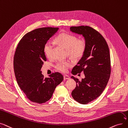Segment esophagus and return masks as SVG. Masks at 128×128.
Segmentation results:
<instances>
[{
    "label": "esophagus",
    "instance_id": "34e87169",
    "mask_svg": "<svg viewBox=\"0 0 128 128\" xmlns=\"http://www.w3.org/2000/svg\"><path fill=\"white\" fill-rule=\"evenodd\" d=\"M64 80H68V79L70 78V77L68 76L64 75Z\"/></svg>",
    "mask_w": 128,
    "mask_h": 128
}]
</instances>
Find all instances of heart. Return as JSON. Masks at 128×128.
Returning <instances> with one entry per match:
<instances>
[{"mask_svg": "<svg viewBox=\"0 0 128 128\" xmlns=\"http://www.w3.org/2000/svg\"><path fill=\"white\" fill-rule=\"evenodd\" d=\"M57 44L66 50L68 55L74 59H78L82 57L86 49V42L84 40L78 39L74 35L63 33L59 34L56 38ZM54 49L50 41L47 42L44 46V50L46 56L50 58ZM72 66L70 60L59 61L55 64L57 70L62 72H66L68 69Z\"/></svg>", "mask_w": 128, "mask_h": 128, "instance_id": "obj_1", "label": "heart"}]
</instances>
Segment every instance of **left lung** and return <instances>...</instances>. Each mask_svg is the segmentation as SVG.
I'll list each match as a JSON object with an SVG mask.
<instances>
[{
  "label": "left lung",
  "instance_id": "8db88e82",
  "mask_svg": "<svg viewBox=\"0 0 128 128\" xmlns=\"http://www.w3.org/2000/svg\"><path fill=\"white\" fill-rule=\"evenodd\" d=\"M70 29L82 35L86 42L84 54L72 70L74 75L83 71L85 78L80 81L71 76L76 83L71 95L78 102L87 104L99 97L107 86L111 72L110 52L105 38L93 28L79 26Z\"/></svg>",
  "mask_w": 128,
  "mask_h": 128
}]
</instances>
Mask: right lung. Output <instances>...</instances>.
Returning a JSON list of instances; mask_svg holds the SVG:
<instances>
[{
    "mask_svg": "<svg viewBox=\"0 0 128 128\" xmlns=\"http://www.w3.org/2000/svg\"><path fill=\"white\" fill-rule=\"evenodd\" d=\"M58 28H42L24 35L18 44L14 59L17 83L28 98L42 104L49 100L56 86L63 81L59 72L44 78L41 68L46 57L45 44L57 32Z\"/></svg>",
    "mask_w": 128,
    "mask_h": 128,
    "instance_id": "1",
    "label": "right lung"
}]
</instances>
